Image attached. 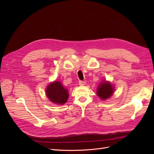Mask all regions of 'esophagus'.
Instances as JSON below:
<instances>
[{
  "instance_id": "esophagus-1",
  "label": "esophagus",
  "mask_w": 154,
  "mask_h": 154,
  "mask_svg": "<svg viewBox=\"0 0 154 154\" xmlns=\"http://www.w3.org/2000/svg\"><path fill=\"white\" fill-rule=\"evenodd\" d=\"M79 85H80V86H83L85 85V82H83V81H80L79 82Z\"/></svg>"
}]
</instances>
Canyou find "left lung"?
I'll return each instance as SVG.
<instances>
[{"instance_id":"8db88e82","label":"left lung","mask_w":154,"mask_h":154,"mask_svg":"<svg viewBox=\"0 0 154 154\" xmlns=\"http://www.w3.org/2000/svg\"><path fill=\"white\" fill-rule=\"evenodd\" d=\"M114 92V87L110 82L103 81L97 88V95L100 98L105 100L112 96Z\"/></svg>"}]
</instances>
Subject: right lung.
Instances as JSON below:
<instances>
[{
    "instance_id": "right-lung-1",
    "label": "right lung",
    "mask_w": 154,
    "mask_h": 154,
    "mask_svg": "<svg viewBox=\"0 0 154 154\" xmlns=\"http://www.w3.org/2000/svg\"><path fill=\"white\" fill-rule=\"evenodd\" d=\"M45 92L48 99L55 104L63 105L66 103L69 98L68 90L59 81L49 83L46 87Z\"/></svg>"
}]
</instances>
